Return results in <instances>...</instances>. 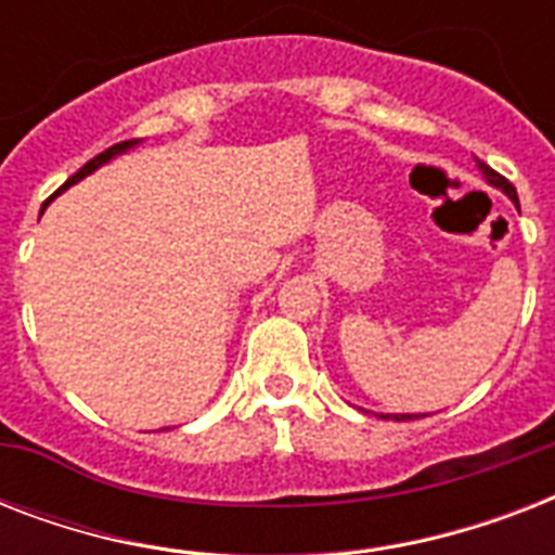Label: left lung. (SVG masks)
I'll return each instance as SVG.
<instances>
[{
	"mask_svg": "<svg viewBox=\"0 0 555 555\" xmlns=\"http://www.w3.org/2000/svg\"><path fill=\"white\" fill-rule=\"evenodd\" d=\"M478 169H481L483 176H487V181H490V184H495V186H501V190L507 192L509 198L516 201L518 204V195H516V186L509 184L507 178L501 176V172H495V169L492 167H487V164H483V160H478ZM412 417H417V414H395V421H412Z\"/></svg>",
	"mask_w": 555,
	"mask_h": 555,
	"instance_id": "obj_1",
	"label": "left lung"
}]
</instances>
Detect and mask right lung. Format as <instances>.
<instances>
[{
    "mask_svg": "<svg viewBox=\"0 0 555 555\" xmlns=\"http://www.w3.org/2000/svg\"><path fill=\"white\" fill-rule=\"evenodd\" d=\"M132 143L134 141H120V143H115V146H108L106 152H100V155H94V158H91L89 164H86V167L77 169V172H74V176L68 178V181H65V184L60 186V190H56V192H63V190H68V186H72V184H77L80 178H86V176H89V172H94V169H98L100 164H106L108 158H115V155L126 152V150H129V146H132ZM56 192H54V195H56ZM54 195H51V198H54ZM51 198H48V201H51Z\"/></svg>",
    "mask_w": 555,
    "mask_h": 555,
    "instance_id": "add662e5",
    "label": "right lung"
}]
</instances>
